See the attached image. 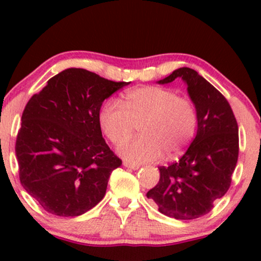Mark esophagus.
<instances>
[{
    "instance_id": "obj_1",
    "label": "esophagus",
    "mask_w": 261,
    "mask_h": 261,
    "mask_svg": "<svg viewBox=\"0 0 261 261\" xmlns=\"http://www.w3.org/2000/svg\"><path fill=\"white\" fill-rule=\"evenodd\" d=\"M124 167H127V168H130V169H134V170H137L140 168V166H137V164H134V163H130V162H127V161H124Z\"/></svg>"
}]
</instances>
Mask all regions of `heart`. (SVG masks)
<instances>
[{
    "label": "heart",
    "mask_w": 261,
    "mask_h": 261,
    "mask_svg": "<svg viewBox=\"0 0 261 261\" xmlns=\"http://www.w3.org/2000/svg\"><path fill=\"white\" fill-rule=\"evenodd\" d=\"M103 133L114 145H121L139 126L141 136L122 145L119 152L134 163L176 157L195 136L197 110L194 101L168 88L145 86L131 89L124 104L109 100L99 113Z\"/></svg>",
    "instance_id": "b5f03b06"
}]
</instances>
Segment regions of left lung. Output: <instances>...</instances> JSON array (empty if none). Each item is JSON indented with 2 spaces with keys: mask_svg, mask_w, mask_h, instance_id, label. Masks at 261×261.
I'll return each instance as SVG.
<instances>
[{
  "mask_svg": "<svg viewBox=\"0 0 261 261\" xmlns=\"http://www.w3.org/2000/svg\"><path fill=\"white\" fill-rule=\"evenodd\" d=\"M181 79L197 110V133L188 151L168 167H160V181L147 193L161 214L195 220L208 214L227 193L238 161V124L229 103L195 70L180 67L160 85Z\"/></svg>",
  "mask_w": 261,
  "mask_h": 261,
  "instance_id": "left-lung-1",
  "label": "left lung"
}]
</instances>
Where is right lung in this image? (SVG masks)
Masks as SVG:
<instances>
[{
	"mask_svg": "<svg viewBox=\"0 0 261 261\" xmlns=\"http://www.w3.org/2000/svg\"><path fill=\"white\" fill-rule=\"evenodd\" d=\"M127 85L67 68L27 103L16 141L19 180L45 211L80 216L106 195L121 160L101 136L99 112Z\"/></svg>",
	"mask_w": 261,
	"mask_h": 261,
	"instance_id": "right-lung-1",
	"label": "right lung"
}]
</instances>
